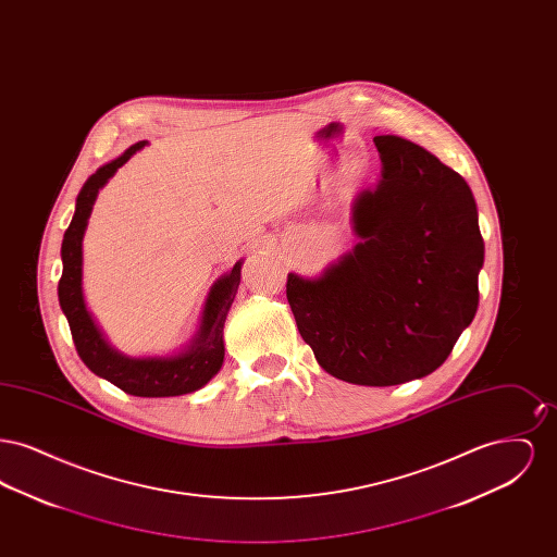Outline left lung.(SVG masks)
Listing matches in <instances>:
<instances>
[{
  "label": "left lung",
  "mask_w": 557,
  "mask_h": 557,
  "mask_svg": "<svg viewBox=\"0 0 557 557\" xmlns=\"http://www.w3.org/2000/svg\"><path fill=\"white\" fill-rule=\"evenodd\" d=\"M373 144L382 175L352 200L359 242L315 277L288 273L286 296L330 375L395 386L441 368L472 323L484 242L459 173L403 137Z\"/></svg>",
  "instance_id": "1"
}]
</instances>
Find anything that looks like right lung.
I'll use <instances>...</instances> for the list:
<instances>
[{
	"label": "right lung",
	"mask_w": 557,
	"mask_h": 557,
	"mask_svg": "<svg viewBox=\"0 0 557 557\" xmlns=\"http://www.w3.org/2000/svg\"><path fill=\"white\" fill-rule=\"evenodd\" d=\"M146 144V139L133 144L119 159L100 166L81 187L73 221L62 239V277L58 284V300L62 313L69 319L81 361L96 375L133 397H180L200 391L223 366V327L238 292L244 261H238L230 273L221 275L212 284L198 332L191 336V341L182 350L164 357H129L116 350L108 343L96 319L91 318L83 296V236L98 191Z\"/></svg>",
	"instance_id": "obj_1"
}]
</instances>
